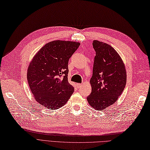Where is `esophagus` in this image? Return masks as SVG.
Masks as SVG:
<instances>
[{"instance_id": "34e87169", "label": "esophagus", "mask_w": 150, "mask_h": 150, "mask_svg": "<svg viewBox=\"0 0 150 150\" xmlns=\"http://www.w3.org/2000/svg\"><path fill=\"white\" fill-rule=\"evenodd\" d=\"M76 86H77V87H78V88H80V87H81L82 86H83V84H82V83H76Z\"/></svg>"}]
</instances>
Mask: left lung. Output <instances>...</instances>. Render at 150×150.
<instances>
[{
    "label": "left lung",
    "instance_id": "1",
    "mask_svg": "<svg viewBox=\"0 0 150 150\" xmlns=\"http://www.w3.org/2000/svg\"><path fill=\"white\" fill-rule=\"evenodd\" d=\"M96 55L90 80L91 92L88 102L94 109L103 110L122 95L127 83L125 65L113 48L107 43L93 41Z\"/></svg>",
    "mask_w": 150,
    "mask_h": 150
}]
</instances>
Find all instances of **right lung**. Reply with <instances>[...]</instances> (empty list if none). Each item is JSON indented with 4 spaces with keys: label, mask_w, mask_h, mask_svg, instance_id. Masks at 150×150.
Segmentation results:
<instances>
[{
    "label": "right lung",
    "mask_w": 150,
    "mask_h": 150,
    "mask_svg": "<svg viewBox=\"0 0 150 150\" xmlns=\"http://www.w3.org/2000/svg\"><path fill=\"white\" fill-rule=\"evenodd\" d=\"M80 43L55 40L38 51L28 66L27 80L38 103L51 110L64 106L74 91L68 81L69 60Z\"/></svg>",
    "instance_id": "right-lung-1"
}]
</instances>
